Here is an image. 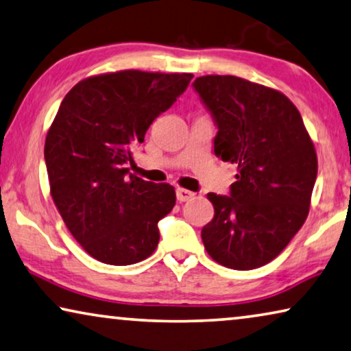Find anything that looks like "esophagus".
Instances as JSON below:
<instances>
[{"label": "esophagus", "instance_id": "1", "mask_svg": "<svg viewBox=\"0 0 351 351\" xmlns=\"http://www.w3.org/2000/svg\"><path fill=\"white\" fill-rule=\"evenodd\" d=\"M193 195H195V193L187 191V189H182V187H178L176 189L178 202H187V200H191V198H193Z\"/></svg>", "mask_w": 351, "mask_h": 351}]
</instances>
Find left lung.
Wrapping results in <instances>:
<instances>
[{
  "instance_id": "8db88e82",
  "label": "left lung",
  "mask_w": 351,
  "mask_h": 351,
  "mask_svg": "<svg viewBox=\"0 0 351 351\" xmlns=\"http://www.w3.org/2000/svg\"><path fill=\"white\" fill-rule=\"evenodd\" d=\"M193 88L219 132L214 154L238 165L232 197L209 192L214 217L202 230L206 252L226 268L247 271L274 260L311 209L315 146L289 97L234 75H203Z\"/></svg>"
}]
</instances>
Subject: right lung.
Wrapping results in <instances>:
<instances>
[{"label": "right lung", "mask_w": 351, "mask_h": 351, "mask_svg": "<svg viewBox=\"0 0 351 351\" xmlns=\"http://www.w3.org/2000/svg\"><path fill=\"white\" fill-rule=\"evenodd\" d=\"M186 72L118 71L83 78L45 137L50 195L77 243L102 263H138L159 243L175 187L128 175L132 149L189 85Z\"/></svg>", "instance_id": "add662e5"}]
</instances>
